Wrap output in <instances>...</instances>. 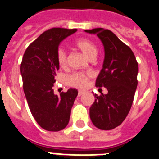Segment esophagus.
Instances as JSON below:
<instances>
[{
	"label": "esophagus",
	"instance_id": "esophagus-1",
	"mask_svg": "<svg viewBox=\"0 0 159 159\" xmlns=\"http://www.w3.org/2000/svg\"><path fill=\"white\" fill-rule=\"evenodd\" d=\"M84 93V91H82V90H80V91H78V96H81V95H82V94Z\"/></svg>",
	"mask_w": 159,
	"mask_h": 159
}]
</instances>
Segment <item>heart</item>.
<instances>
[{"instance_id": "heart-1", "label": "heart", "mask_w": 159, "mask_h": 159, "mask_svg": "<svg viewBox=\"0 0 159 159\" xmlns=\"http://www.w3.org/2000/svg\"><path fill=\"white\" fill-rule=\"evenodd\" d=\"M75 46L82 50L86 57L91 59L97 55L98 50L95 44L87 38H80L75 42ZM57 61L60 67H65L67 64V55L65 50L59 48L57 51ZM91 77V73H74L67 77L68 85L77 87H84L88 79Z\"/></svg>"}]
</instances>
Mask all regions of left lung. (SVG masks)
<instances>
[{
  "label": "left lung",
  "mask_w": 159,
  "mask_h": 159,
  "mask_svg": "<svg viewBox=\"0 0 159 159\" xmlns=\"http://www.w3.org/2000/svg\"><path fill=\"white\" fill-rule=\"evenodd\" d=\"M85 32L96 34L103 43L104 64L95 86L108 90L106 95L95 94L90 117L97 128L112 130L122 124L131 109L138 84V63L131 48L110 30L99 28Z\"/></svg>",
  "instance_id": "obj_1"
}]
</instances>
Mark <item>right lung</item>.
<instances>
[{
  "mask_svg": "<svg viewBox=\"0 0 159 159\" xmlns=\"http://www.w3.org/2000/svg\"><path fill=\"white\" fill-rule=\"evenodd\" d=\"M77 29L54 28L44 32L28 46L22 59L20 72L28 107L36 122L49 131L64 129L78 91L68 89L54 94L55 77L59 70L57 51L60 42Z\"/></svg>",
  "mask_w": 159,
  "mask_h": 159,
  "instance_id": "right-lung-1",
  "label": "right lung"
}]
</instances>
